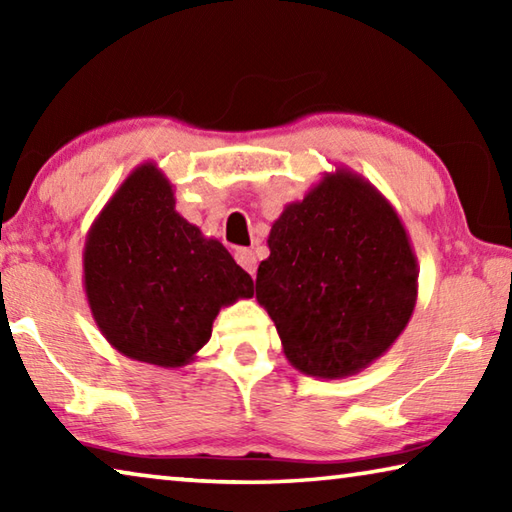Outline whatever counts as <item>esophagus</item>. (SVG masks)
Wrapping results in <instances>:
<instances>
[{
	"label": "esophagus",
	"mask_w": 512,
	"mask_h": 512,
	"mask_svg": "<svg viewBox=\"0 0 512 512\" xmlns=\"http://www.w3.org/2000/svg\"><path fill=\"white\" fill-rule=\"evenodd\" d=\"M235 259H237L241 268H246V271H248L250 275H255L257 259H255V253H253V250H248V248H237V250H235Z\"/></svg>",
	"instance_id": "34e87169"
}]
</instances>
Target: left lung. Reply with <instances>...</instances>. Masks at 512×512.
Masks as SVG:
<instances>
[{
	"instance_id": "8db88e82",
	"label": "left lung",
	"mask_w": 512,
	"mask_h": 512,
	"mask_svg": "<svg viewBox=\"0 0 512 512\" xmlns=\"http://www.w3.org/2000/svg\"><path fill=\"white\" fill-rule=\"evenodd\" d=\"M268 248L257 302L275 323L284 357L305 375H357L409 325L418 257L395 207L359 173H325L284 207Z\"/></svg>"
}]
</instances>
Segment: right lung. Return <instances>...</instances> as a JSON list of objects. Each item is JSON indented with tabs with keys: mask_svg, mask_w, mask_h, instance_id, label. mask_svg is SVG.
I'll return each mask as SVG.
<instances>
[{
	"mask_svg": "<svg viewBox=\"0 0 512 512\" xmlns=\"http://www.w3.org/2000/svg\"><path fill=\"white\" fill-rule=\"evenodd\" d=\"M83 287L112 348L160 368L192 363L221 307L255 293L221 241L176 212L173 185L155 162L128 173L94 219Z\"/></svg>",
	"mask_w": 512,
	"mask_h": 512,
	"instance_id": "right-lung-1",
	"label": "right lung"
}]
</instances>
